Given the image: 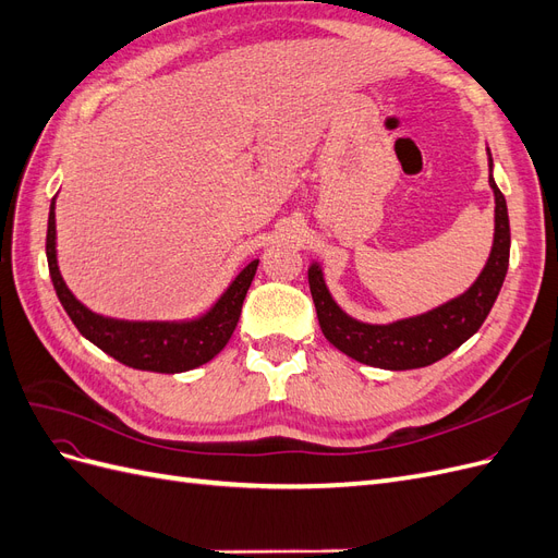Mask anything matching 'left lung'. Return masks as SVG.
I'll return each instance as SVG.
<instances>
[{
  "label": "left lung",
  "mask_w": 558,
  "mask_h": 558,
  "mask_svg": "<svg viewBox=\"0 0 558 558\" xmlns=\"http://www.w3.org/2000/svg\"><path fill=\"white\" fill-rule=\"evenodd\" d=\"M488 167H494L492 154H488ZM488 185L496 197V228L494 246L482 275L463 295L426 314L400 318L393 324H363L337 305L326 286L324 269L318 263H312L307 275L310 291L326 340L353 361L381 369L426 367L470 340L492 312L510 265L508 205L492 174H488Z\"/></svg>",
  "instance_id": "obj_1"
}]
</instances>
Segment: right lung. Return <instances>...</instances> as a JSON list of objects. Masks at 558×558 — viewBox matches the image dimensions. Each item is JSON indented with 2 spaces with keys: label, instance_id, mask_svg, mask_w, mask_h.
I'll list each match as a JSON object with an SVG mask.
<instances>
[{
  "label": "right lung",
  "instance_id": "add662e5",
  "mask_svg": "<svg viewBox=\"0 0 558 558\" xmlns=\"http://www.w3.org/2000/svg\"><path fill=\"white\" fill-rule=\"evenodd\" d=\"M46 258L62 307L86 340L118 363L165 375L185 373V369L205 365L216 353H221L238 328L246 291L258 269V260H251L234 277L228 291L216 300V305L193 320H121L95 314L81 305L60 275L56 251V199L50 202L48 211Z\"/></svg>",
  "mask_w": 558,
  "mask_h": 558
}]
</instances>
